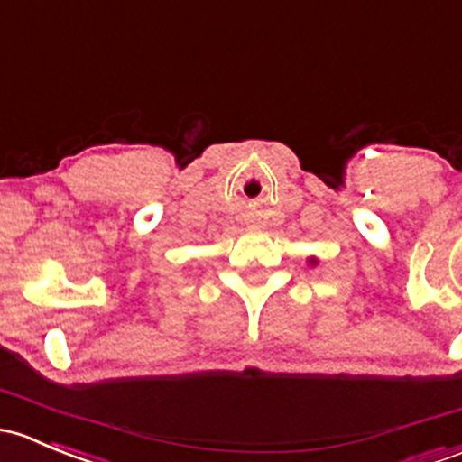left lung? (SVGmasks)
I'll return each mask as SVG.
<instances>
[{"label": "left lung", "instance_id": "left-lung-1", "mask_svg": "<svg viewBox=\"0 0 462 462\" xmlns=\"http://www.w3.org/2000/svg\"><path fill=\"white\" fill-rule=\"evenodd\" d=\"M316 264H318V260L311 255V258H309V266H316Z\"/></svg>", "mask_w": 462, "mask_h": 462}]
</instances>
